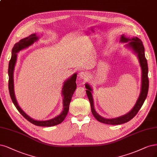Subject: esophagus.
Segmentation results:
<instances>
[{"label": "esophagus", "mask_w": 157, "mask_h": 157, "mask_svg": "<svg viewBox=\"0 0 157 157\" xmlns=\"http://www.w3.org/2000/svg\"><path fill=\"white\" fill-rule=\"evenodd\" d=\"M78 77L82 79H85L88 77V73L84 71H80L78 73Z\"/></svg>", "instance_id": "34e87169"}]
</instances>
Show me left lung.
<instances>
[{
  "instance_id": "left-lung-1",
  "label": "left lung",
  "mask_w": 157,
  "mask_h": 157,
  "mask_svg": "<svg viewBox=\"0 0 157 157\" xmlns=\"http://www.w3.org/2000/svg\"><path fill=\"white\" fill-rule=\"evenodd\" d=\"M120 41L121 43H126L125 46L131 49L135 55L137 56L140 63V66L141 67L142 69L141 91H140V93L136 104H135L132 110L125 115L115 118H105L102 117L95 110L94 99L92 96V88H91L89 84H85V87L87 89V90H86V94H87L88 99L90 102L92 114L97 121L105 124H108V125H120V124L127 123L132 120L136 115V113L142 106L144 102L147 97L149 89L148 66L147 60L145 56V49L142 41L137 37H127L124 34H122L121 36Z\"/></svg>"
}]
</instances>
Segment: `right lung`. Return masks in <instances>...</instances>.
I'll list each match as a JSON object with an SVG mask.
<instances>
[{"mask_svg":"<svg viewBox=\"0 0 157 157\" xmlns=\"http://www.w3.org/2000/svg\"><path fill=\"white\" fill-rule=\"evenodd\" d=\"M39 40V37L36 36V34H32L29 36L25 37V38L21 40L19 42L16 43L14 45L12 51V57L9 62L8 67V88L10 91V95L11 99L12 100L13 103L14 104L16 109L21 113L27 120L37 126L41 127H51L57 125L58 124L61 123L64 119L66 118L67 112L69 111V106L70 102H71L72 96L75 92V90L77 88L76 79H77V73H74L69 78H67L63 82V85L62 90V95L63 97V110L56 117L48 120H36L30 117L29 115L21 109V108L19 106L17 99L15 98V92H14V82H13V72L16 62H17V53L21 50L30 47L34 43Z\"/></svg>","mask_w":157,"mask_h":157,"instance_id":"obj_1","label":"right lung"}]
</instances>
